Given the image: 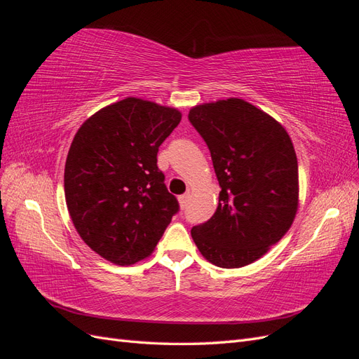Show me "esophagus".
Returning <instances> with one entry per match:
<instances>
[{"mask_svg": "<svg viewBox=\"0 0 359 359\" xmlns=\"http://www.w3.org/2000/svg\"><path fill=\"white\" fill-rule=\"evenodd\" d=\"M178 199H180V205H181V208L184 210V208H186V206L189 205V201H190V194H189V193H184V194H181V196H180Z\"/></svg>", "mask_w": 359, "mask_h": 359, "instance_id": "34e87169", "label": "esophagus"}]
</instances>
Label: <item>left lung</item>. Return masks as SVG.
Returning <instances> with one entry per match:
<instances>
[{
    "mask_svg": "<svg viewBox=\"0 0 359 359\" xmlns=\"http://www.w3.org/2000/svg\"><path fill=\"white\" fill-rule=\"evenodd\" d=\"M189 119L208 145L220 184L219 206L193 226L202 256L220 268H241L278 243L298 211V160L273 116L243 99L198 104Z\"/></svg>",
    "mask_w": 359,
    "mask_h": 359,
    "instance_id": "1",
    "label": "left lung"
}]
</instances>
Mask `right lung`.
Segmentation results:
<instances>
[{
    "mask_svg": "<svg viewBox=\"0 0 359 359\" xmlns=\"http://www.w3.org/2000/svg\"><path fill=\"white\" fill-rule=\"evenodd\" d=\"M180 121L178 109L127 97L91 115L73 137L67 208L83 243L112 264L148 257L180 210L157 168L158 147Z\"/></svg>",
    "mask_w": 359,
    "mask_h": 359,
    "instance_id": "right-lung-1",
    "label": "right lung"
}]
</instances>
